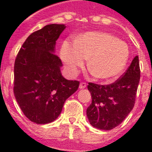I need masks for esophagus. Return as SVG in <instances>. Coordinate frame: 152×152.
Returning a JSON list of instances; mask_svg holds the SVG:
<instances>
[{"label":"esophagus","instance_id":"esophagus-1","mask_svg":"<svg viewBox=\"0 0 152 152\" xmlns=\"http://www.w3.org/2000/svg\"><path fill=\"white\" fill-rule=\"evenodd\" d=\"M86 87H87V83H84V82H82V83H80V89H83V88H85Z\"/></svg>","mask_w":152,"mask_h":152}]
</instances>
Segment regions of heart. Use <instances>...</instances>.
I'll list each match as a JSON object with an SVG mask.
<instances>
[{
    "instance_id": "1",
    "label": "heart",
    "mask_w": 152,
    "mask_h": 152,
    "mask_svg": "<svg viewBox=\"0 0 152 152\" xmlns=\"http://www.w3.org/2000/svg\"><path fill=\"white\" fill-rule=\"evenodd\" d=\"M62 60L71 74L89 58L88 69L95 78L109 80L118 76L127 64L129 52L127 45L116 37L103 32H88L76 42H64L61 51Z\"/></svg>"
}]
</instances>
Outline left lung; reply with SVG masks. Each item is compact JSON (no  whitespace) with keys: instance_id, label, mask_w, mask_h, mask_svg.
<instances>
[{"instance_id":"obj_1","label":"left lung","mask_w":152,"mask_h":152,"mask_svg":"<svg viewBox=\"0 0 152 152\" xmlns=\"http://www.w3.org/2000/svg\"><path fill=\"white\" fill-rule=\"evenodd\" d=\"M140 77L139 57L136 56L114 83L108 85L88 83L92 101L87 109V116L93 127L110 130L125 120L134 106Z\"/></svg>"}]
</instances>
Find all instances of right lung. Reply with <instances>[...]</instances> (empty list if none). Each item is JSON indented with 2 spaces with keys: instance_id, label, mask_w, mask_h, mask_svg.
<instances>
[{
  "instance_id": "obj_1",
  "label": "right lung",
  "mask_w": 152,
  "mask_h": 152,
  "mask_svg": "<svg viewBox=\"0 0 152 152\" xmlns=\"http://www.w3.org/2000/svg\"><path fill=\"white\" fill-rule=\"evenodd\" d=\"M64 24H49L33 32L23 42L14 64V95L31 121L47 124L61 113L64 102L80 82L62 76V62L54 53Z\"/></svg>"
}]
</instances>
